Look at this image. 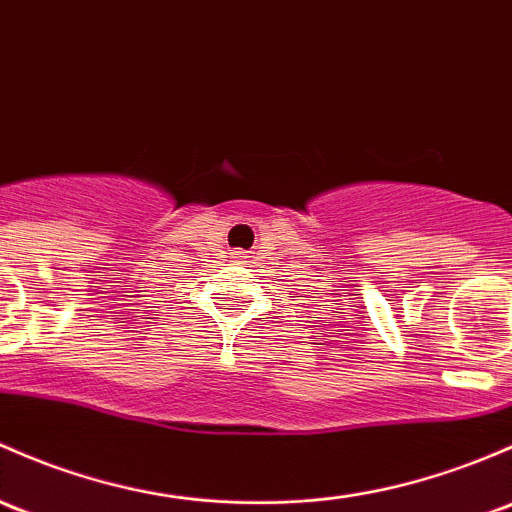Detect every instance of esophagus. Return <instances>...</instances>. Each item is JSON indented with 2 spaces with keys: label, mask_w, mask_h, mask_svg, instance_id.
<instances>
[{
  "label": "esophagus",
  "mask_w": 512,
  "mask_h": 512,
  "mask_svg": "<svg viewBox=\"0 0 512 512\" xmlns=\"http://www.w3.org/2000/svg\"><path fill=\"white\" fill-rule=\"evenodd\" d=\"M242 257H245L242 252H235V260H242Z\"/></svg>",
  "instance_id": "1"
}]
</instances>
